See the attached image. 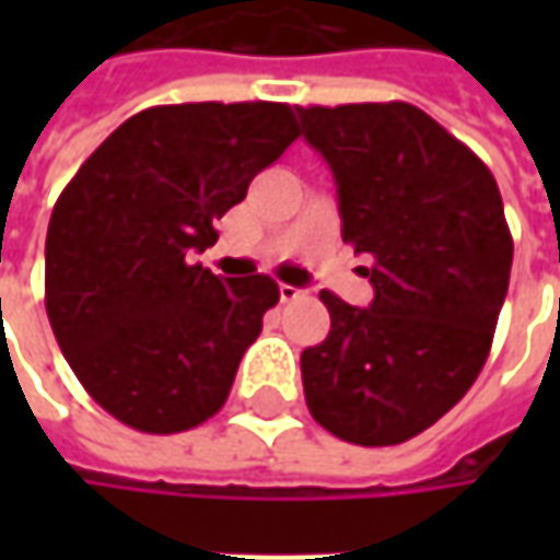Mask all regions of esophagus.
Instances as JSON below:
<instances>
[{
	"instance_id": "1",
	"label": "esophagus",
	"mask_w": 560,
	"mask_h": 560,
	"mask_svg": "<svg viewBox=\"0 0 560 560\" xmlns=\"http://www.w3.org/2000/svg\"><path fill=\"white\" fill-rule=\"evenodd\" d=\"M305 290H299V287H290V283H280V299L283 302H295V299H302Z\"/></svg>"
}]
</instances>
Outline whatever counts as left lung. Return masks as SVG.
<instances>
[{
  "label": "left lung",
  "instance_id": "8db88e82",
  "mask_svg": "<svg viewBox=\"0 0 560 560\" xmlns=\"http://www.w3.org/2000/svg\"><path fill=\"white\" fill-rule=\"evenodd\" d=\"M295 112L374 283L368 308L320 292L330 334L302 352L305 401L339 440L398 445L483 371L514 258L505 205L489 167L408 102Z\"/></svg>",
  "mask_w": 560,
  "mask_h": 560
}]
</instances>
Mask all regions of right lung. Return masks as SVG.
<instances>
[{"mask_svg":"<svg viewBox=\"0 0 560 560\" xmlns=\"http://www.w3.org/2000/svg\"><path fill=\"white\" fill-rule=\"evenodd\" d=\"M299 137L283 102L155 105L124 120L61 189L46 233V314L83 389L140 433L221 411L280 302L265 273L218 277L196 252Z\"/></svg>","mask_w":560,"mask_h":560,"instance_id":"1","label":"right lung"}]
</instances>
